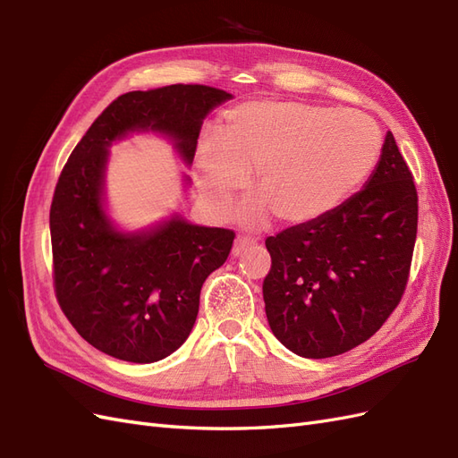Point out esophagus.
<instances>
[{
	"label": "esophagus",
	"mask_w": 458,
	"mask_h": 458,
	"mask_svg": "<svg viewBox=\"0 0 458 458\" xmlns=\"http://www.w3.org/2000/svg\"><path fill=\"white\" fill-rule=\"evenodd\" d=\"M256 244V239L252 237H246V234H241V237L234 239V244H233V256H241L244 250H248V248Z\"/></svg>",
	"instance_id": "esophagus-1"
}]
</instances>
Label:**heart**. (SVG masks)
I'll return each instance as SVG.
<instances>
[{"label":"heart","instance_id":"obj_1","mask_svg":"<svg viewBox=\"0 0 458 458\" xmlns=\"http://www.w3.org/2000/svg\"><path fill=\"white\" fill-rule=\"evenodd\" d=\"M382 157L377 122L357 110L303 103H244L227 114L219 143L202 145L197 182L202 197L225 212L256 174V192L284 224H310L336 210L365 185ZM248 204L246 224L266 219Z\"/></svg>","mask_w":458,"mask_h":458}]
</instances>
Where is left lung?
Instances as JSON below:
<instances>
[{"label":"left lung","mask_w":458,"mask_h":458,"mask_svg":"<svg viewBox=\"0 0 458 458\" xmlns=\"http://www.w3.org/2000/svg\"><path fill=\"white\" fill-rule=\"evenodd\" d=\"M419 227V195L387 131L365 189L336 210L266 239L267 321L296 355L325 359L357 348L399 306Z\"/></svg>","instance_id":"8db88e82"}]
</instances>
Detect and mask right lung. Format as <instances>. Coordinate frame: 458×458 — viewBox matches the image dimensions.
Returning <instances> with one entry per match:
<instances>
[{
	"label": "right lung",
	"instance_id": "1",
	"mask_svg": "<svg viewBox=\"0 0 458 458\" xmlns=\"http://www.w3.org/2000/svg\"><path fill=\"white\" fill-rule=\"evenodd\" d=\"M227 99L231 93L200 84L123 93L59 175L49 210L55 296L78 335L110 357L155 363L187 340L200 288L225 263L234 231L179 217L143 234L114 231L101 204L106 147L128 131L155 130L174 137L189 164L204 116Z\"/></svg>",
	"mask_w": 458,
	"mask_h": 458
}]
</instances>
